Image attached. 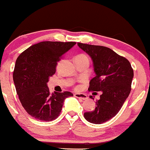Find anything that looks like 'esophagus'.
Wrapping results in <instances>:
<instances>
[{"label":"esophagus","instance_id":"obj_1","mask_svg":"<svg viewBox=\"0 0 150 150\" xmlns=\"http://www.w3.org/2000/svg\"><path fill=\"white\" fill-rule=\"evenodd\" d=\"M74 96H75V97H76V98L82 99V100H86V99L88 98L87 96L84 94V93H75Z\"/></svg>","mask_w":150,"mask_h":150}]
</instances>
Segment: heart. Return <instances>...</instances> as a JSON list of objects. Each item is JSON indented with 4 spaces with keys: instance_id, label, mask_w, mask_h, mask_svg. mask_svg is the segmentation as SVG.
Wrapping results in <instances>:
<instances>
[{
    "instance_id": "b5f03b06",
    "label": "heart",
    "mask_w": 150,
    "mask_h": 150,
    "mask_svg": "<svg viewBox=\"0 0 150 150\" xmlns=\"http://www.w3.org/2000/svg\"><path fill=\"white\" fill-rule=\"evenodd\" d=\"M80 56H86V55L85 54H81Z\"/></svg>"
}]
</instances>
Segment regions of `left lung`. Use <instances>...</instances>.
Masks as SVG:
<instances>
[{"mask_svg":"<svg viewBox=\"0 0 150 150\" xmlns=\"http://www.w3.org/2000/svg\"><path fill=\"white\" fill-rule=\"evenodd\" d=\"M77 45L93 61L96 76L90 81L88 89L102 92L100 99L96 100L94 110L85 112L84 117L92 124L104 123L119 112L129 96L133 70L125 57L117 54L111 49L80 42Z\"/></svg>","mask_w":150,"mask_h":150,"instance_id":"8db88e82","label":"left lung"}]
</instances>
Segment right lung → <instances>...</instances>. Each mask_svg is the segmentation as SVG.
Here are the masks:
<instances>
[{
    "label": "right lung",
    "mask_w": 150,
    "mask_h": 150,
    "mask_svg": "<svg viewBox=\"0 0 150 150\" xmlns=\"http://www.w3.org/2000/svg\"><path fill=\"white\" fill-rule=\"evenodd\" d=\"M75 42L45 41L30 46L18 57L13 72L16 91L21 105L36 120L50 122L59 116L69 91L51 93L50 77L56 73L57 61Z\"/></svg>",
    "instance_id": "1"
}]
</instances>
